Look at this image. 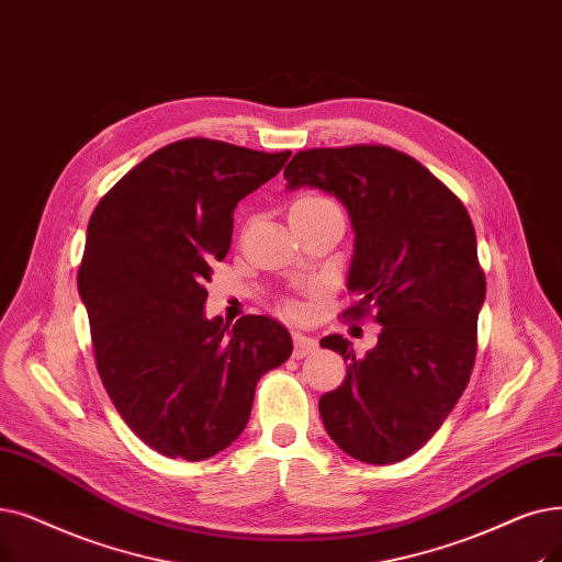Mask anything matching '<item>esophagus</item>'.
Here are the masks:
<instances>
[{"label":"esophagus","mask_w":562,"mask_h":562,"mask_svg":"<svg viewBox=\"0 0 562 562\" xmlns=\"http://www.w3.org/2000/svg\"><path fill=\"white\" fill-rule=\"evenodd\" d=\"M316 349V339L305 333H294V358H305Z\"/></svg>","instance_id":"1"}]
</instances>
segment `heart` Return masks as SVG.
<instances>
[{"label": "heart", "instance_id": "heart-1", "mask_svg": "<svg viewBox=\"0 0 562 562\" xmlns=\"http://www.w3.org/2000/svg\"><path fill=\"white\" fill-rule=\"evenodd\" d=\"M294 206H299V209H322V206H333V202H328L324 198H316V194H307V198L296 200ZM289 312H299V310L289 307Z\"/></svg>", "mask_w": 562, "mask_h": 562}]
</instances>
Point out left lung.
<instances>
[{
	"label": "left lung",
	"instance_id": "left-lung-1",
	"mask_svg": "<svg viewBox=\"0 0 562 562\" xmlns=\"http://www.w3.org/2000/svg\"><path fill=\"white\" fill-rule=\"evenodd\" d=\"M286 190L303 186L345 204L353 238L351 316L374 314L376 347L319 345L349 360L345 383L322 395L333 441L364 463H395L420 450L467 390L486 284L471 217L411 156L379 144L299 151Z\"/></svg>",
	"mask_w": 562,
	"mask_h": 562
}]
</instances>
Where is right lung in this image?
Masks as SVG:
<instances>
[{
  "mask_svg": "<svg viewBox=\"0 0 562 562\" xmlns=\"http://www.w3.org/2000/svg\"><path fill=\"white\" fill-rule=\"evenodd\" d=\"M289 156L181 139L133 167L91 215L78 289L95 368L119 416L165 457L202 461L229 448L257 381L294 349L271 316L229 328L204 312L236 204Z\"/></svg>",
  "mask_w": 562,
  "mask_h": 562,
  "instance_id": "1",
  "label": "right lung"
}]
</instances>
